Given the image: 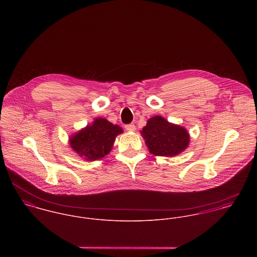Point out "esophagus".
<instances>
[{"label":"esophagus","mask_w":257,"mask_h":257,"mask_svg":"<svg viewBox=\"0 0 257 257\" xmlns=\"http://www.w3.org/2000/svg\"><path fill=\"white\" fill-rule=\"evenodd\" d=\"M124 128L127 131V132H135L136 131V125L134 123H130V124H126L124 126Z\"/></svg>","instance_id":"1"}]
</instances>
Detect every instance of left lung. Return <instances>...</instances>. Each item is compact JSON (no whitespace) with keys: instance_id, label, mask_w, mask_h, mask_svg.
<instances>
[{"instance_id":"obj_1","label":"left lung","mask_w":257,"mask_h":257,"mask_svg":"<svg viewBox=\"0 0 257 257\" xmlns=\"http://www.w3.org/2000/svg\"><path fill=\"white\" fill-rule=\"evenodd\" d=\"M142 135L150 153L158 156H175L189 145V134L179 125L156 115L147 120Z\"/></svg>"}]
</instances>
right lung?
Instances as JSON below:
<instances>
[{
  "label": "right lung",
  "instance_id": "add662e5",
  "mask_svg": "<svg viewBox=\"0 0 257 257\" xmlns=\"http://www.w3.org/2000/svg\"><path fill=\"white\" fill-rule=\"evenodd\" d=\"M121 133V127L99 117L73 136L70 146L88 161L101 159L110 152L115 137Z\"/></svg>",
  "mask_w": 257,
  "mask_h": 257
}]
</instances>
